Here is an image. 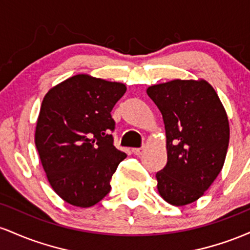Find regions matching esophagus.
I'll return each mask as SVG.
<instances>
[{"instance_id": "1", "label": "esophagus", "mask_w": 250, "mask_h": 250, "mask_svg": "<svg viewBox=\"0 0 250 250\" xmlns=\"http://www.w3.org/2000/svg\"><path fill=\"white\" fill-rule=\"evenodd\" d=\"M146 148L145 147H141V148H133L131 149V151H133L134 155H136V156H140V155H142L145 153Z\"/></svg>"}]
</instances>
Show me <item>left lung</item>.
<instances>
[{
    "label": "left lung",
    "mask_w": 250,
    "mask_h": 250,
    "mask_svg": "<svg viewBox=\"0 0 250 250\" xmlns=\"http://www.w3.org/2000/svg\"><path fill=\"white\" fill-rule=\"evenodd\" d=\"M147 94L161 111L167 136L168 161L156 173L157 189L170 205H188L223 167L229 145L226 110L203 80H174L151 85Z\"/></svg>",
    "instance_id": "obj_1"
}]
</instances>
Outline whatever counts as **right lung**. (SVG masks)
<instances>
[{
    "mask_svg": "<svg viewBox=\"0 0 250 250\" xmlns=\"http://www.w3.org/2000/svg\"><path fill=\"white\" fill-rule=\"evenodd\" d=\"M125 84L75 75L48 91L35 131L43 169L55 193L76 207L96 205L125 153L114 146V105Z\"/></svg>",
    "mask_w": 250,
    "mask_h": 250,
    "instance_id": "obj_1",
    "label": "right lung"
}]
</instances>
